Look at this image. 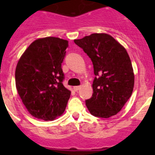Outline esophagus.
Segmentation results:
<instances>
[{"mask_svg": "<svg viewBox=\"0 0 155 155\" xmlns=\"http://www.w3.org/2000/svg\"><path fill=\"white\" fill-rule=\"evenodd\" d=\"M80 89H81V86H75V87H74V90L75 91H79Z\"/></svg>", "mask_w": 155, "mask_h": 155, "instance_id": "1", "label": "esophagus"}]
</instances>
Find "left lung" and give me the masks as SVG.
<instances>
[{
  "mask_svg": "<svg viewBox=\"0 0 155 155\" xmlns=\"http://www.w3.org/2000/svg\"><path fill=\"white\" fill-rule=\"evenodd\" d=\"M74 41L91 58L96 76L91 85L92 96L86 100L87 109L98 117L115 116L134 90V69L127 50L106 33H93Z\"/></svg>",
  "mask_w": 155,
  "mask_h": 155,
  "instance_id": "8db88e82",
  "label": "left lung"
}]
</instances>
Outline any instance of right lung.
Returning a JSON list of instances; mask_svg holds the SVG:
<instances>
[{
    "mask_svg": "<svg viewBox=\"0 0 155 155\" xmlns=\"http://www.w3.org/2000/svg\"><path fill=\"white\" fill-rule=\"evenodd\" d=\"M68 41L39 38L25 50L15 69V85L22 103L32 116L51 121L65 111L71 91L63 84L61 64Z\"/></svg>",
    "mask_w": 155,
    "mask_h": 155,
    "instance_id": "add662e5",
    "label": "right lung"
}]
</instances>
